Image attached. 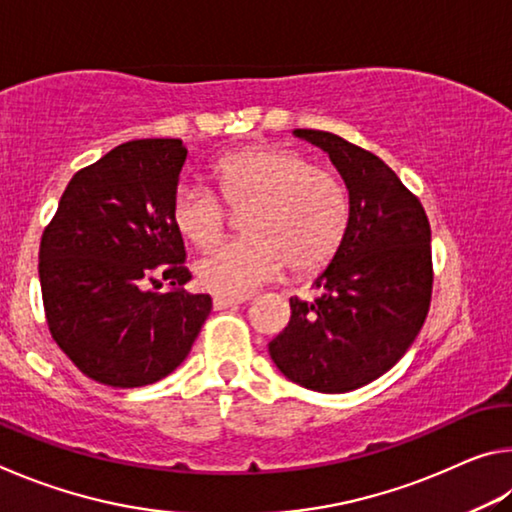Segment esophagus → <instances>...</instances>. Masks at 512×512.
<instances>
[{
  "mask_svg": "<svg viewBox=\"0 0 512 512\" xmlns=\"http://www.w3.org/2000/svg\"><path fill=\"white\" fill-rule=\"evenodd\" d=\"M246 300H248V298H228V296H214L212 305H214V309H216V311H221V309L237 307V305H241V302H246Z\"/></svg>",
  "mask_w": 512,
  "mask_h": 512,
  "instance_id": "1",
  "label": "esophagus"
}]
</instances>
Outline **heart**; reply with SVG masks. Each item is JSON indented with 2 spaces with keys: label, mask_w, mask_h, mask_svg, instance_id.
I'll list each match as a JSON object with an SVG mask.
<instances>
[{
  "label": "heart",
  "mask_w": 512,
  "mask_h": 512,
  "mask_svg": "<svg viewBox=\"0 0 512 512\" xmlns=\"http://www.w3.org/2000/svg\"><path fill=\"white\" fill-rule=\"evenodd\" d=\"M210 178L228 210L244 216L246 239L198 259L194 273L203 289L244 298L287 266L291 273L309 275L339 253L350 223V198L341 180L314 167L307 155L284 146H248L216 160ZM220 202L201 187H180L171 201L178 235L198 250L219 244L228 230V212Z\"/></svg>",
  "instance_id": "b5f03b06"
}]
</instances>
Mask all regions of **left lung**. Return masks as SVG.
<instances>
[{
	"instance_id": "8db88e82",
	"label": "left lung",
	"mask_w": 512,
	"mask_h": 512,
	"mask_svg": "<svg viewBox=\"0 0 512 512\" xmlns=\"http://www.w3.org/2000/svg\"><path fill=\"white\" fill-rule=\"evenodd\" d=\"M293 135L323 149L350 198L345 239L318 273L314 300L291 298V320L268 343L287 379L318 393H348L391 370L427 318L431 228L397 173L361 146L311 128Z\"/></svg>"
}]
</instances>
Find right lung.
Here are the masks:
<instances>
[{"label":"right lung","instance_id":"right-lung-1","mask_svg":"<svg viewBox=\"0 0 512 512\" xmlns=\"http://www.w3.org/2000/svg\"><path fill=\"white\" fill-rule=\"evenodd\" d=\"M187 149L180 140L119 144L74 173L40 241L49 332L99 384L137 388L187 359L212 311L187 293L185 244L171 201ZM146 281L167 292H153Z\"/></svg>","mask_w":512,"mask_h":512}]
</instances>
